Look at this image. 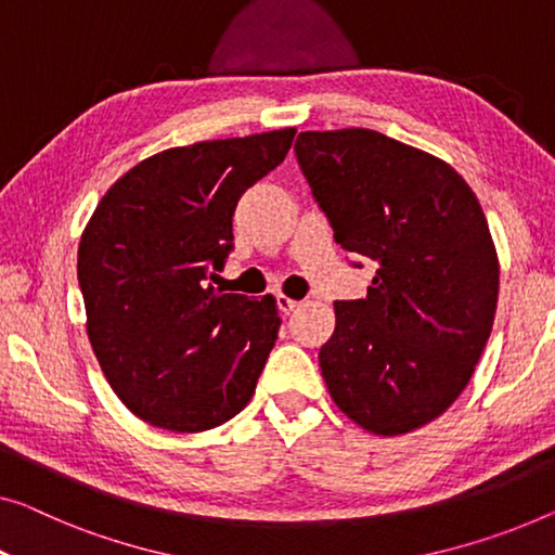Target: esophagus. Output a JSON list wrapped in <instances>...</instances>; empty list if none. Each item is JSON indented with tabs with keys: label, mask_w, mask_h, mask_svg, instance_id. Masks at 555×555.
Returning <instances> with one entry per match:
<instances>
[{
	"label": "esophagus",
	"mask_w": 555,
	"mask_h": 555,
	"mask_svg": "<svg viewBox=\"0 0 555 555\" xmlns=\"http://www.w3.org/2000/svg\"><path fill=\"white\" fill-rule=\"evenodd\" d=\"M276 304H279V311H284V313H292V311L299 309V301L288 299L286 294H276Z\"/></svg>",
	"instance_id": "esophagus-1"
}]
</instances>
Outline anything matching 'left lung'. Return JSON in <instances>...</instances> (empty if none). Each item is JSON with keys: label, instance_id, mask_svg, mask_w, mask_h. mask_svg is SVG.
<instances>
[{"label": "left lung", "instance_id": "obj_1", "mask_svg": "<svg viewBox=\"0 0 555 555\" xmlns=\"http://www.w3.org/2000/svg\"><path fill=\"white\" fill-rule=\"evenodd\" d=\"M294 149L336 244L376 263L366 299L334 304L319 351L331 399L369 434L416 431L491 336L501 269L481 204L443 159L382 131H301Z\"/></svg>", "mask_w": 555, "mask_h": 555}]
</instances>
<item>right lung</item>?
Segmentation results:
<instances>
[{
  "instance_id": "1",
  "label": "right lung",
  "mask_w": 555,
  "mask_h": 555,
  "mask_svg": "<svg viewBox=\"0 0 555 555\" xmlns=\"http://www.w3.org/2000/svg\"><path fill=\"white\" fill-rule=\"evenodd\" d=\"M296 129L173 146L109 186L81 231L87 336L112 391L156 428L198 434L251 401L276 299L206 284L234 244L236 202L276 169Z\"/></svg>"
}]
</instances>
